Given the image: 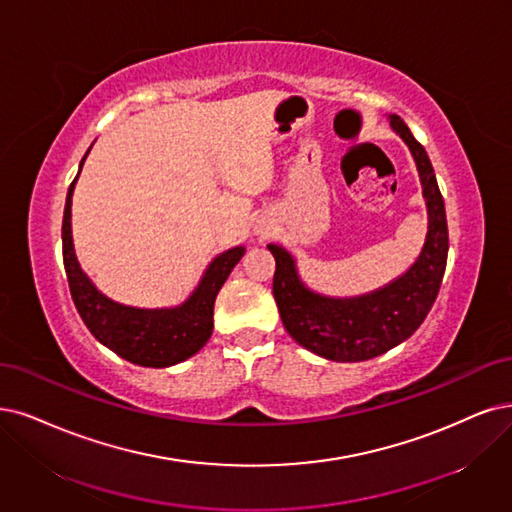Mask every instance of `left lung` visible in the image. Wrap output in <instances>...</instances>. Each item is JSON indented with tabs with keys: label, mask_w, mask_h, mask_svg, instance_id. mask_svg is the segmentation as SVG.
Here are the masks:
<instances>
[{
	"label": "left lung",
	"mask_w": 512,
	"mask_h": 512,
	"mask_svg": "<svg viewBox=\"0 0 512 512\" xmlns=\"http://www.w3.org/2000/svg\"><path fill=\"white\" fill-rule=\"evenodd\" d=\"M388 118L418 164L428 208L426 242L413 266L390 285L367 295L325 297L301 282L289 251L268 244L276 259L272 289L282 325L299 346L337 363L369 361L411 337L437 299L447 266L445 202L430 158L399 116L392 113Z\"/></svg>",
	"instance_id": "1"
}]
</instances>
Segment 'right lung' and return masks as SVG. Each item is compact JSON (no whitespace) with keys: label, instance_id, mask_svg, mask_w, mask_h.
<instances>
[{"label":"right lung","instance_id":"obj_1","mask_svg":"<svg viewBox=\"0 0 512 512\" xmlns=\"http://www.w3.org/2000/svg\"><path fill=\"white\" fill-rule=\"evenodd\" d=\"M84 160L86 156L80 162V170ZM75 181L78 177L69 185L63 213V263L73 304L84 325L103 346L141 367H170L194 356L213 333L215 297L242 259L244 246H234L215 257L196 291L177 308L141 310L116 304L92 285L75 257L71 238V196Z\"/></svg>","mask_w":512,"mask_h":512}]
</instances>
